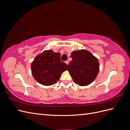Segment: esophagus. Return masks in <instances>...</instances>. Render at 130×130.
Wrapping results in <instances>:
<instances>
[{
    "mask_svg": "<svg viewBox=\"0 0 130 130\" xmlns=\"http://www.w3.org/2000/svg\"><path fill=\"white\" fill-rule=\"evenodd\" d=\"M65 63L67 64H69V61L68 60H67L65 61Z\"/></svg>",
    "mask_w": 130,
    "mask_h": 130,
    "instance_id": "34e87169",
    "label": "esophagus"
}]
</instances>
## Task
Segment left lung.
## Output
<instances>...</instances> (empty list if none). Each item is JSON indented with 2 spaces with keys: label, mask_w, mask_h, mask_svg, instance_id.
I'll return each instance as SVG.
<instances>
[{
  "label": "left lung",
  "mask_w": 130,
  "mask_h": 130,
  "mask_svg": "<svg viewBox=\"0 0 130 130\" xmlns=\"http://www.w3.org/2000/svg\"><path fill=\"white\" fill-rule=\"evenodd\" d=\"M70 57L72 60L68 65V70L74 83L81 86L92 83L99 70L98 59L85 50L74 51Z\"/></svg>",
  "instance_id": "left-lung-1"
}]
</instances>
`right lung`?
<instances>
[{"instance_id": "add662e5", "label": "right lung", "mask_w": 130, "mask_h": 130, "mask_svg": "<svg viewBox=\"0 0 130 130\" xmlns=\"http://www.w3.org/2000/svg\"><path fill=\"white\" fill-rule=\"evenodd\" d=\"M61 54L48 50L35 58L31 63V72L39 83L50 86L56 84L68 65L61 60Z\"/></svg>"}]
</instances>
